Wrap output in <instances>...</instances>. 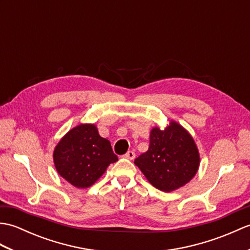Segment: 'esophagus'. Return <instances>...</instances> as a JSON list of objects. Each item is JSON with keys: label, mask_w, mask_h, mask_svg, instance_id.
I'll use <instances>...</instances> for the list:
<instances>
[{"label": "esophagus", "mask_w": 250, "mask_h": 250, "mask_svg": "<svg viewBox=\"0 0 250 250\" xmlns=\"http://www.w3.org/2000/svg\"><path fill=\"white\" fill-rule=\"evenodd\" d=\"M125 158L130 159V160H133V159L135 158V152L132 151V150H129V151L126 152L125 155Z\"/></svg>", "instance_id": "1"}]
</instances>
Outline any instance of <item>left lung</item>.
I'll use <instances>...</instances> for the list:
<instances>
[{"instance_id": "1", "label": "left lung", "mask_w": 250, "mask_h": 250, "mask_svg": "<svg viewBox=\"0 0 250 250\" xmlns=\"http://www.w3.org/2000/svg\"><path fill=\"white\" fill-rule=\"evenodd\" d=\"M134 163L153 187L171 192L194 177L200 155L188 131L171 121L164 130L155 126L150 131L149 148Z\"/></svg>"}]
</instances>
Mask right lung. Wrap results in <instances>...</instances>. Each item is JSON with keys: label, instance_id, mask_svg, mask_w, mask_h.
Here are the masks:
<instances>
[{"label": "right lung", "instance_id": "right-lung-1", "mask_svg": "<svg viewBox=\"0 0 250 250\" xmlns=\"http://www.w3.org/2000/svg\"><path fill=\"white\" fill-rule=\"evenodd\" d=\"M118 160L110 142L100 136L91 124L79 125L62 137L55 148L57 172L76 188H88Z\"/></svg>", "mask_w": 250, "mask_h": 250}]
</instances>
